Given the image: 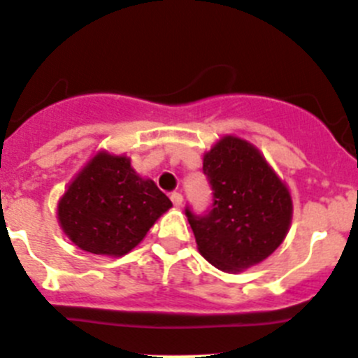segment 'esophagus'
Segmentation results:
<instances>
[{
	"label": "esophagus",
	"instance_id": "1",
	"mask_svg": "<svg viewBox=\"0 0 358 358\" xmlns=\"http://www.w3.org/2000/svg\"><path fill=\"white\" fill-rule=\"evenodd\" d=\"M171 200H172V203H174V207H180V205H182V194L172 193Z\"/></svg>",
	"mask_w": 358,
	"mask_h": 358
}]
</instances>
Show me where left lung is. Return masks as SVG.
Here are the masks:
<instances>
[{
  "label": "left lung",
  "instance_id": "obj_1",
  "mask_svg": "<svg viewBox=\"0 0 358 358\" xmlns=\"http://www.w3.org/2000/svg\"><path fill=\"white\" fill-rule=\"evenodd\" d=\"M203 174L212 187L210 210L196 215L186 207L201 256L236 273L273 254L291 226L292 198L259 150L222 137L205 153Z\"/></svg>",
  "mask_w": 358,
  "mask_h": 358
}]
</instances>
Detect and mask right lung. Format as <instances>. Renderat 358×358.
I'll use <instances>...</instances> for the list:
<instances>
[{
    "instance_id": "add662e5",
    "label": "right lung",
    "mask_w": 358,
    "mask_h": 358,
    "mask_svg": "<svg viewBox=\"0 0 358 358\" xmlns=\"http://www.w3.org/2000/svg\"><path fill=\"white\" fill-rule=\"evenodd\" d=\"M172 201L130 158L101 151L67 186L57 205L60 228L87 252L118 257L130 252Z\"/></svg>"
}]
</instances>
